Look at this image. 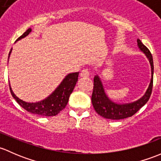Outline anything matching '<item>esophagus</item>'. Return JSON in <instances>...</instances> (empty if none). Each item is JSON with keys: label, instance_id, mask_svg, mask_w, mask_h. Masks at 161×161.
<instances>
[{"label": "esophagus", "instance_id": "esophagus-1", "mask_svg": "<svg viewBox=\"0 0 161 161\" xmlns=\"http://www.w3.org/2000/svg\"><path fill=\"white\" fill-rule=\"evenodd\" d=\"M89 75H90V71H89L87 69H83V70L80 72V77H81L87 78V77H89Z\"/></svg>", "mask_w": 161, "mask_h": 161}]
</instances>
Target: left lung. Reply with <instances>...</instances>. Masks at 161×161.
Returning a JSON list of instances; mask_svg holds the SVG:
<instances>
[{"label": "left lung", "instance_id": "1", "mask_svg": "<svg viewBox=\"0 0 161 161\" xmlns=\"http://www.w3.org/2000/svg\"><path fill=\"white\" fill-rule=\"evenodd\" d=\"M137 43H138V46L140 50L143 52L145 55L147 56V59L150 61V66H151L152 77L148 89L141 98L139 99L136 102H134L132 103L119 105V104H116L112 102L108 97V96L105 93V90H104L103 85H102L100 78L97 75L95 76L94 78V87H93L92 102L96 112L105 119L119 120V119H123L125 118L132 116L150 99L152 93V88H153V56H152L151 53L147 49V46H144L139 39H137Z\"/></svg>", "mask_w": 161, "mask_h": 161}]
</instances>
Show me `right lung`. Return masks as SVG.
Instances as JSON below:
<instances>
[{
	"instance_id": "add662e5",
	"label": "right lung",
	"mask_w": 161,
	"mask_h": 161,
	"mask_svg": "<svg viewBox=\"0 0 161 161\" xmlns=\"http://www.w3.org/2000/svg\"><path fill=\"white\" fill-rule=\"evenodd\" d=\"M31 29L26 30V31L23 33L22 36H20L17 39V41L27 36L31 32ZM11 50L10 51L9 56ZM9 56H8V59H9ZM78 72L69 74L68 75L66 76L61 84L58 86L57 88L49 97L41 102H36V103H29V102H25L21 100L14 94L9 84L10 92L16 102L27 112H31L35 115H41V116H55L67 105L69 95L74 91V87L78 80Z\"/></svg>"
}]
</instances>
